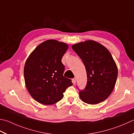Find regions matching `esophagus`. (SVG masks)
Wrapping results in <instances>:
<instances>
[{"label":"esophagus","mask_w":134,"mask_h":134,"mask_svg":"<svg viewBox=\"0 0 134 134\" xmlns=\"http://www.w3.org/2000/svg\"><path fill=\"white\" fill-rule=\"evenodd\" d=\"M76 81H77V80H76V78H73V79H72V82L73 83V84H75L76 83Z\"/></svg>","instance_id":"34e87169"}]
</instances>
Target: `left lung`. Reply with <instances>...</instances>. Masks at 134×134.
I'll use <instances>...</instances> for the list:
<instances>
[{"instance_id": "8db88e82", "label": "left lung", "mask_w": 134, "mask_h": 134, "mask_svg": "<svg viewBox=\"0 0 134 134\" xmlns=\"http://www.w3.org/2000/svg\"><path fill=\"white\" fill-rule=\"evenodd\" d=\"M85 67L87 82L80 90L83 102L96 104L103 102L111 93L116 84L118 70L111 54L105 47L93 41H86L72 46Z\"/></svg>"}]
</instances>
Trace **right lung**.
<instances>
[{
	"label": "right lung",
	"mask_w": 134,
	"mask_h": 134,
	"mask_svg": "<svg viewBox=\"0 0 134 134\" xmlns=\"http://www.w3.org/2000/svg\"><path fill=\"white\" fill-rule=\"evenodd\" d=\"M68 49L66 43L48 40L36 47L25 62L24 75L31 96L41 104H53L63 98L71 80L63 76L62 59Z\"/></svg>",
	"instance_id": "1"
}]
</instances>
